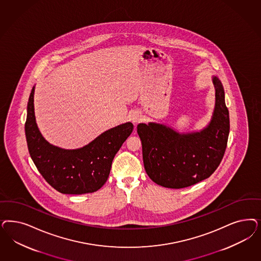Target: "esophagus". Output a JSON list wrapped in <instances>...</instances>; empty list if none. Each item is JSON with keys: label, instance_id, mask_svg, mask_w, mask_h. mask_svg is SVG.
<instances>
[{"label": "esophagus", "instance_id": "obj_1", "mask_svg": "<svg viewBox=\"0 0 261 261\" xmlns=\"http://www.w3.org/2000/svg\"><path fill=\"white\" fill-rule=\"evenodd\" d=\"M130 119H132V121H133L135 124H137V123H139V122L141 121V115H140L139 113H137V112H135V113L130 116Z\"/></svg>", "mask_w": 261, "mask_h": 261}]
</instances>
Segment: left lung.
Returning a JSON list of instances; mask_svg holds the SVG:
<instances>
[{
    "mask_svg": "<svg viewBox=\"0 0 261 261\" xmlns=\"http://www.w3.org/2000/svg\"><path fill=\"white\" fill-rule=\"evenodd\" d=\"M212 82L215 108L210 124L202 130L179 134L158 123L137 126L144 167L156 185L188 187L211 177L221 163L227 148L229 116L222 83L217 76H212Z\"/></svg>",
    "mask_w": 261,
    "mask_h": 261,
    "instance_id": "1",
    "label": "left lung"
}]
</instances>
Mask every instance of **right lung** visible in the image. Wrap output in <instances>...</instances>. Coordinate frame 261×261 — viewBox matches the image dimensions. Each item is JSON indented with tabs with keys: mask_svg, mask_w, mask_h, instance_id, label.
I'll list each match as a JSON object with an SVG mask.
<instances>
[{
	"mask_svg": "<svg viewBox=\"0 0 261 261\" xmlns=\"http://www.w3.org/2000/svg\"><path fill=\"white\" fill-rule=\"evenodd\" d=\"M34 86L29 98L25 124V138L31 158L49 185L62 194L93 193L110 176L112 160L130 135V122L102 133L92 142L75 150H65L49 143L35 121Z\"/></svg>",
	"mask_w": 261,
	"mask_h": 261,
	"instance_id": "add662e5",
	"label": "right lung"
}]
</instances>
